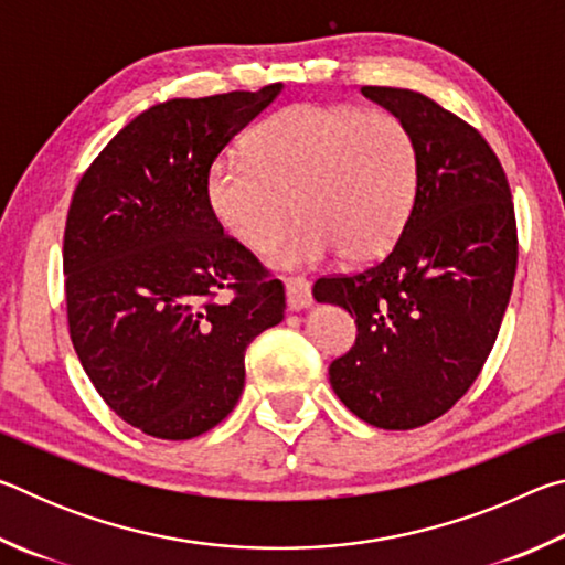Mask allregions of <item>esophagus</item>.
<instances>
[{
    "mask_svg": "<svg viewBox=\"0 0 565 565\" xmlns=\"http://www.w3.org/2000/svg\"><path fill=\"white\" fill-rule=\"evenodd\" d=\"M313 303V296H311V284L306 279H299V276H294V279H286V306H289L291 311H301V309H309Z\"/></svg>",
    "mask_w": 565,
    "mask_h": 565,
    "instance_id": "obj_1",
    "label": "esophagus"
}]
</instances>
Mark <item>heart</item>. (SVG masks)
I'll return each instance as SVG.
<instances>
[{
    "instance_id": "obj_1",
    "label": "heart",
    "mask_w": 565,
    "mask_h": 565,
    "mask_svg": "<svg viewBox=\"0 0 565 565\" xmlns=\"http://www.w3.org/2000/svg\"><path fill=\"white\" fill-rule=\"evenodd\" d=\"M418 154L406 124L386 111L296 104L248 139V157L218 159L209 202L228 234L264 254L296 216L276 262L363 264L386 254L408 222Z\"/></svg>"
}]
</instances>
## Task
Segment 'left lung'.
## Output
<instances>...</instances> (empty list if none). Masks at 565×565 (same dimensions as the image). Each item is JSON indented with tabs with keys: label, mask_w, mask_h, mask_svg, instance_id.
Listing matches in <instances>:
<instances>
[{
	"label": "left lung",
	"mask_w": 565,
	"mask_h": 565,
	"mask_svg": "<svg viewBox=\"0 0 565 565\" xmlns=\"http://www.w3.org/2000/svg\"><path fill=\"white\" fill-rule=\"evenodd\" d=\"M361 94L414 137L416 199L386 259L323 276L313 299L356 319V343L329 366L341 404L371 426L408 431L444 416L481 374L511 299L519 238L509 179L471 124L411 89Z\"/></svg>",
	"instance_id": "8db88e82"
}]
</instances>
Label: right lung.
I'll return each mask as SVG.
<instances>
[{"instance_id": "1", "label": "right lung", "mask_w": 565, "mask_h": 565, "mask_svg": "<svg viewBox=\"0 0 565 565\" xmlns=\"http://www.w3.org/2000/svg\"><path fill=\"white\" fill-rule=\"evenodd\" d=\"M281 94L169 99L114 137L74 189L66 319L107 406L167 441L202 436L244 391V353L284 319V284L209 202L222 149ZM232 290V295H222Z\"/></svg>"}]
</instances>
